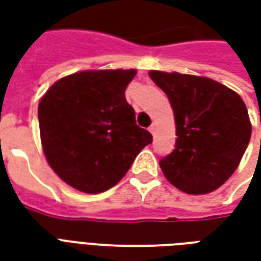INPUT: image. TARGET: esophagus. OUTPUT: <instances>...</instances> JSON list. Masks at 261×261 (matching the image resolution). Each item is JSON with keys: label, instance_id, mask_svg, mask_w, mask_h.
Returning <instances> with one entry per match:
<instances>
[{"label": "esophagus", "instance_id": "1", "mask_svg": "<svg viewBox=\"0 0 261 261\" xmlns=\"http://www.w3.org/2000/svg\"><path fill=\"white\" fill-rule=\"evenodd\" d=\"M148 130H149V133H151V134H155V125H151Z\"/></svg>", "mask_w": 261, "mask_h": 261}]
</instances>
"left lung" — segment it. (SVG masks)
I'll list each match as a JSON object with an SVG mask.
<instances>
[{"mask_svg": "<svg viewBox=\"0 0 261 261\" xmlns=\"http://www.w3.org/2000/svg\"><path fill=\"white\" fill-rule=\"evenodd\" d=\"M149 76L175 113V149L159 161L165 177L187 194L217 190L235 172L250 141L246 105L210 78L161 71Z\"/></svg>", "mask_w": 261, "mask_h": 261, "instance_id": "8db88e82", "label": "left lung"}]
</instances>
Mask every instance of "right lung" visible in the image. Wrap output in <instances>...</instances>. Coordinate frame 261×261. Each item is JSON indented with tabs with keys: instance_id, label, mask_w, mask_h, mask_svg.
<instances>
[{
	"instance_id": "obj_1",
	"label": "right lung",
	"mask_w": 261,
	"mask_h": 261,
	"mask_svg": "<svg viewBox=\"0 0 261 261\" xmlns=\"http://www.w3.org/2000/svg\"><path fill=\"white\" fill-rule=\"evenodd\" d=\"M136 69L82 71L57 81L39 103L44 155L76 190L102 193L117 185L152 136L136 123L124 92Z\"/></svg>"
}]
</instances>
